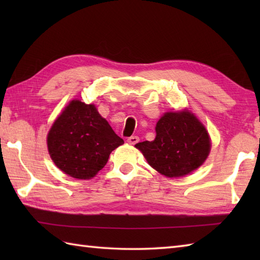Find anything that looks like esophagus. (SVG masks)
<instances>
[{"mask_svg": "<svg viewBox=\"0 0 260 260\" xmlns=\"http://www.w3.org/2000/svg\"><path fill=\"white\" fill-rule=\"evenodd\" d=\"M127 142H128L129 144L135 145L140 142V137L139 136H131V137H128V139H127Z\"/></svg>", "mask_w": 260, "mask_h": 260, "instance_id": "34e87169", "label": "esophagus"}]
</instances>
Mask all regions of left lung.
Listing matches in <instances>:
<instances>
[{
    "label": "left lung",
    "instance_id": "8db88e82",
    "mask_svg": "<svg viewBox=\"0 0 260 260\" xmlns=\"http://www.w3.org/2000/svg\"><path fill=\"white\" fill-rule=\"evenodd\" d=\"M156 137L135 145L157 172L179 178L203 164L210 152L207 129L187 110L164 114L157 121Z\"/></svg>",
    "mask_w": 260,
    "mask_h": 260
}]
</instances>
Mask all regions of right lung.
Returning <instances> with one entry per match:
<instances>
[{"mask_svg": "<svg viewBox=\"0 0 260 260\" xmlns=\"http://www.w3.org/2000/svg\"><path fill=\"white\" fill-rule=\"evenodd\" d=\"M48 150L57 167L75 179H90L124 143L93 105L70 102L48 134Z\"/></svg>", "mask_w": 260, "mask_h": 260, "instance_id": "add662e5", "label": "right lung"}]
</instances>
